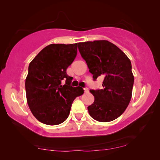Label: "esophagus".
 Returning a JSON list of instances; mask_svg holds the SVG:
<instances>
[{"label":"esophagus","mask_w":160,"mask_h":160,"mask_svg":"<svg viewBox=\"0 0 160 160\" xmlns=\"http://www.w3.org/2000/svg\"><path fill=\"white\" fill-rule=\"evenodd\" d=\"M84 91H85V93H87V92H89V90H88V88H84Z\"/></svg>","instance_id":"obj_1"}]
</instances>
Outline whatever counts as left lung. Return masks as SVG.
<instances>
[{"label":"left lung","instance_id":"obj_1","mask_svg":"<svg viewBox=\"0 0 160 160\" xmlns=\"http://www.w3.org/2000/svg\"><path fill=\"white\" fill-rule=\"evenodd\" d=\"M78 49L93 79L104 78L102 89L90 90L95 98L88 108L90 115L102 122L115 120L125 112L132 98L134 75L130 60L105 40L79 42Z\"/></svg>","mask_w":160,"mask_h":160}]
</instances>
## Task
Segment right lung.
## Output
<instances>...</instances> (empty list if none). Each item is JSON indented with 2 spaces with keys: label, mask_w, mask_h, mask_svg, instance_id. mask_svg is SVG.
Returning a JSON list of instances; mask_svg holds the SVG:
<instances>
[{
  "label": "right lung",
  "mask_w": 160,
  "mask_h": 160,
  "mask_svg": "<svg viewBox=\"0 0 160 160\" xmlns=\"http://www.w3.org/2000/svg\"><path fill=\"white\" fill-rule=\"evenodd\" d=\"M78 43L50 44L30 62L25 79L28 105L40 122L57 125L68 118L73 100L84 93L82 88H72V77L66 70L78 53ZM66 81L64 86L61 85Z\"/></svg>",
  "instance_id": "obj_1"
}]
</instances>
